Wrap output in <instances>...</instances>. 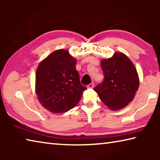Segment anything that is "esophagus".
I'll return each instance as SVG.
<instances>
[{"instance_id":"34e87169","label":"esophagus","mask_w":160,"mask_h":160,"mask_svg":"<svg viewBox=\"0 0 160 160\" xmlns=\"http://www.w3.org/2000/svg\"><path fill=\"white\" fill-rule=\"evenodd\" d=\"M93 87H94V83L92 82L90 84H89V85L87 86V88H92Z\"/></svg>"}]
</instances>
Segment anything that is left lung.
Masks as SVG:
<instances>
[{"mask_svg": "<svg viewBox=\"0 0 160 160\" xmlns=\"http://www.w3.org/2000/svg\"><path fill=\"white\" fill-rule=\"evenodd\" d=\"M104 78L94 88L100 99L110 109H123L132 102L139 87V78L131 61L123 53L102 59Z\"/></svg>", "mask_w": 160, "mask_h": 160, "instance_id": "8db88e82", "label": "left lung"}]
</instances>
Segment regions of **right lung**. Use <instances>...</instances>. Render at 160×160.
<instances>
[{"instance_id":"1","label":"right lung","mask_w":160,"mask_h":160,"mask_svg":"<svg viewBox=\"0 0 160 160\" xmlns=\"http://www.w3.org/2000/svg\"><path fill=\"white\" fill-rule=\"evenodd\" d=\"M76 60L65 49H58L39 63L35 91L42 105L53 113H64L75 107L87 88L80 83Z\"/></svg>"}]
</instances>
